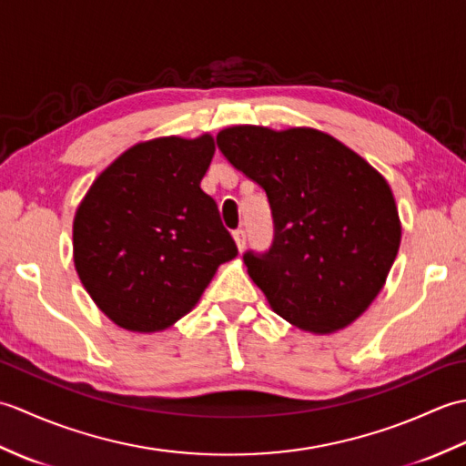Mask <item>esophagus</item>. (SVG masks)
<instances>
[{"mask_svg":"<svg viewBox=\"0 0 466 466\" xmlns=\"http://www.w3.org/2000/svg\"><path fill=\"white\" fill-rule=\"evenodd\" d=\"M232 238L236 242V246H238V250L242 252L246 248V232L242 230V228H238V230L232 232Z\"/></svg>","mask_w":466,"mask_h":466,"instance_id":"obj_1","label":"esophagus"}]
</instances>
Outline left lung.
<instances>
[{
	"label": "left lung",
	"instance_id": "obj_1",
	"mask_svg": "<svg viewBox=\"0 0 466 466\" xmlns=\"http://www.w3.org/2000/svg\"><path fill=\"white\" fill-rule=\"evenodd\" d=\"M216 142L268 196L274 244L264 256L246 252L244 264L270 309L314 334L352 324L382 290L400 246L384 176L314 127L232 126Z\"/></svg>",
	"mask_w": 466,
	"mask_h": 466
}]
</instances>
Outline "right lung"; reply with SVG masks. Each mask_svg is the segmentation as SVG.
Returning a JSON list of instances; mask_svg holds the SVG:
<instances>
[{
  "label": "right lung",
  "mask_w": 466,
  "mask_h": 466,
  "mask_svg": "<svg viewBox=\"0 0 466 466\" xmlns=\"http://www.w3.org/2000/svg\"><path fill=\"white\" fill-rule=\"evenodd\" d=\"M210 134L140 142L96 177L74 216V264L97 309L124 330L170 329L238 248L202 192Z\"/></svg>",
  "instance_id": "right-lung-1"
}]
</instances>
